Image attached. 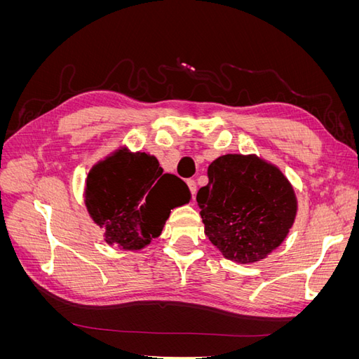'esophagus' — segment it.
<instances>
[{"mask_svg":"<svg viewBox=\"0 0 359 359\" xmlns=\"http://www.w3.org/2000/svg\"><path fill=\"white\" fill-rule=\"evenodd\" d=\"M187 186H189V189H190L191 196H193V198L196 196V190H198V187H196V181H194V180H187Z\"/></svg>","mask_w":359,"mask_h":359,"instance_id":"esophagus-1","label":"esophagus"}]
</instances>
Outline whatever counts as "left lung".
Wrapping results in <instances>:
<instances>
[{"mask_svg":"<svg viewBox=\"0 0 359 359\" xmlns=\"http://www.w3.org/2000/svg\"><path fill=\"white\" fill-rule=\"evenodd\" d=\"M208 180L196 201L205 235L226 259L253 264L285 241L297 196L278 168L256 156L227 154L211 163Z\"/></svg>","mask_w":359,"mask_h":359,"instance_id":"1","label":"left lung"}]
</instances>
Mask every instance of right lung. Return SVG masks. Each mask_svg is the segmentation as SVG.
<instances>
[{"instance_id":"1","label":"right lung","mask_w":359,"mask_h":359,"mask_svg":"<svg viewBox=\"0 0 359 359\" xmlns=\"http://www.w3.org/2000/svg\"><path fill=\"white\" fill-rule=\"evenodd\" d=\"M190 201L186 182L163 173L156 157L118 149L90 170L85 205L104 241L140 250L161 233L170 210Z\"/></svg>"}]
</instances>
